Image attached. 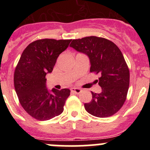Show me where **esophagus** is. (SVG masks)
I'll return each mask as SVG.
<instances>
[{
  "label": "esophagus",
  "mask_w": 150,
  "mask_h": 150,
  "mask_svg": "<svg viewBox=\"0 0 150 150\" xmlns=\"http://www.w3.org/2000/svg\"><path fill=\"white\" fill-rule=\"evenodd\" d=\"M81 88H71V91L72 92V93H80L81 92Z\"/></svg>",
  "instance_id": "obj_1"
}]
</instances>
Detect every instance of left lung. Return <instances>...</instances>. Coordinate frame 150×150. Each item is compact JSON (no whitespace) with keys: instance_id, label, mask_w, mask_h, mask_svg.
I'll return each mask as SVG.
<instances>
[{"instance_id":"left-lung-1","label":"left lung","mask_w":150,"mask_h":150,"mask_svg":"<svg viewBox=\"0 0 150 150\" xmlns=\"http://www.w3.org/2000/svg\"><path fill=\"white\" fill-rule=\"evenodd\" d=\"M69 46L86 54L90 72L100 76L102 92H91V101L84 104L86 110L98 117L114 115L123 105L129 86V69L120 50L113 42L96 36L73 40Z\"/></svg>"}]
</instances>
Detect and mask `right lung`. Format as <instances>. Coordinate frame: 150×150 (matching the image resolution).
Segmentation results:
<instances>
[{"instance_id":"1","label":"right lung","mask_w":150,"mask_h":150,"mask_svg":"<svg viewBox=\"0 0 150 150\" xmlns=\"http://www.w3.org/2000/svg\"><path fill=\"white\" fill-rule=\"evenodd\" d=\"M71 40H35L21 55L13 77L15 91L24 110L37 120H50L64 110L70 90H48L46 75L52 72L57 58Z\"/></svg>"}]
</instances>
